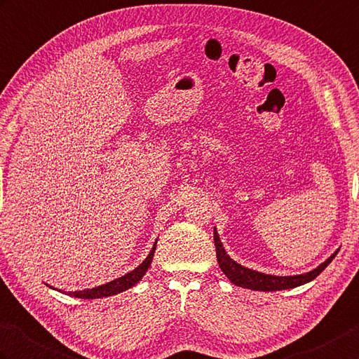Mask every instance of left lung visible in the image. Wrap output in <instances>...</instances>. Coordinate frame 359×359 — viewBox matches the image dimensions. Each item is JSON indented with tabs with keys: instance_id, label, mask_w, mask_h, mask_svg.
I'll list each match as a JSON object with an SVG mask.
<instances>
[{
	"instance_id": "left-lung-1",
	"label": "left lung",
	"mask_w": 359,
	"mask_h": 359,
	"mask_svg": "<svg viewBox=\"0 0 359 359\" xmlns=\"http://www.w3.org/2000/svg\"><path fill=\"white\" fill-rule=\"evenodd\" d=\"M214 243H215V252H217V262L223 273L226 275L232 285L251 289V290H264V292H272V290H285V289H294L297 286L306 285V283L312 281L313 278L318 277V275L327 268V264L335 258L337 252H333L326 262L316 266L313 271H309L306 273L299 275H287V277H278V275H269L263 273L258 271H252L245 266L238 264L237 262L232 260V258L224 251L222 245V240L219 237L217 229L214 228Z\"/></svg>"
}]
</instances>
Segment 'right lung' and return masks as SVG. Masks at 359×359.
Instances as JSON below:
<instances>
[{"instance_id": "obj_1", "label": "right lung", "mask_w": 359, "mask_h": 359, "mask_svg": "<svg viewBox=\"0 0 359 359\" xmlns=\"http://www.w3.org/2000/svg\"><path fill=\"white\" fill-rule=\"evenodd\" d=\"M156 243H157V241H156ZM156 243L151 248V251H149V254H148L145 260L142 262L136 269H133L131 272L125 273L123 277H119V278H116L113 281H108V283H105V285H101V286L93 287V289L74 290V292H69V295L76 297V298H84V299H95V298L111 297V295H116V294H121V292H123V290H127L135 285H137V283L142 280V277L145 275V272L148 271L149 266H151L154 251H156ZM52 289H55V287H52Z\"/></svg>"}]
</instances>
